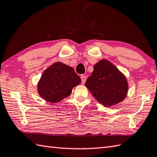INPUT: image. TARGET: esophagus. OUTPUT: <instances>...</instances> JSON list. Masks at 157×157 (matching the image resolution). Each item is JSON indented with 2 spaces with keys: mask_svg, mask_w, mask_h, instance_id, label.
Returning <instances> with one entry per match:
<instances>
[{
  "mask_svg": "<svg viewBox=\"0 0 157 157\" xmlns=\"http://www.w3.org/2000/svg\"><path fill=\"white\" fill-rule=\"evenodd\" d=\"M81 80H82V84H84L85 83V82L86 80V76L84 75H81Z\"/></svg>",
  "mask_w": 157,
  "mask_h": 157,
  "instance_id": "1",
  "label": "esophagus"
}]
</instances>
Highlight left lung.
Wrapping results in <instances>:
<instances>
[{
	"mask_svg": "<svg viewBox=\"0 0 157 157\" xmlns=\"http://www.w3.org/2000/svg\"><path fill=\"white\" fill-rule=\"evenodd\" d=\"M85 85L97 100L106 107L123 101L128 88L124 75L106 59H101L94 66Z\"/></svg>",
	"mask_w": 157,
	"mask_h": 157,
	"instance_id": "left-lung-1",
	"label": "left lung"
}]
</instances>
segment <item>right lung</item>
<instances>
[{
	"label": "right lung",
	"mask_w": 157,
	"mask_h": 157,
	"mask_svg": "<svg viewBox=\"0 0 157 157\" xmlns=\"http://www.w3.org/2000/svg\"><path fill=\"white\" fill-rule=\"evenodd\" d=\"M81 79L75 71L61 62H56L42 74L38 85V93L51 103H57L69 96Z\"/></svg>",
	"instance_id": "1"
}]
</instances>
